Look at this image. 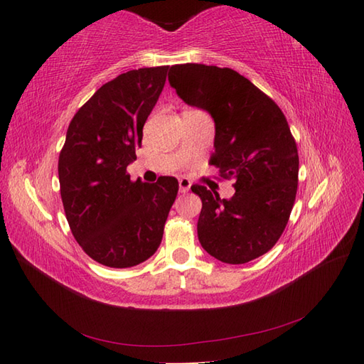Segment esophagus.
<instances>
[{
	"label": "esophagus",
	"instance_id": "34e87169",
	"mask_svg": "<svg viewBox=\"0 0 364 364\" xmlns=\"http://www.w3.org/2000/svg\"><path fill=\"white\" fill-rule=\"evenodd\" d=\"M178 186H180V192H188L189 189H191V181L188 180V178H180V180H178Z\"/></svg>",
	"mask_w": 364,
	"mask_h": 364
}]
</instances>
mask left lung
<instances>
[{"label":"left lung","instance_id":"1","mask_svg":"<svg viewBox=\"0 0 364 364\" xmlns=\"http://www.w3.org/2000/svg\"><path fill=\"white\" fill-rule=\"evenodd\" d=\"M168 82L184 103L211 114L210 164L233 178L231 198L194 184L202 198L197 222L203 249L227 264H244L280 239L297 194L299 153L280 107L242 75L215 65L170 67Z\"/></svg>","mask_w":364,"mask_h":364}]
</instances>
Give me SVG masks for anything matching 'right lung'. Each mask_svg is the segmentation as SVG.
Masks as SVG:
<instances>
[{
  "mask_svg": "<svg viewBox=\"0 0 364 364\" xmlns=\"http://www.w3.org/2000/svg\"><path fill=\"white\" fill-rule=\"evenodd\" d=\"M168 65L139 68L103 84L75 114L59 154L64 211L76 242L107 267H133L158 250L178 180L131 181L142 129Z\"/></svg>",
  "mask_w": 364,
  "mask_h": 364,
  "instance_id": "right-lung-1",
  "label": "right lung"
}]
</instances>
